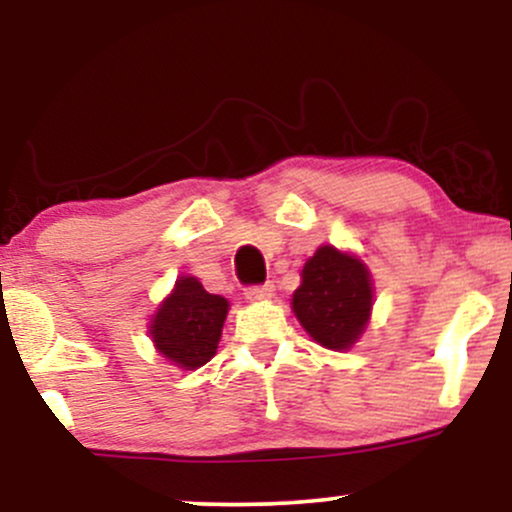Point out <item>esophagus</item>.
Segmentation results:
<instances>
[{
  "instance_id": "1",
  "label": "esophagus",
  "mask_w": 512,
  "mask_h": 512,
  "mask_svg": "<svg viewBox=\"0 0 512 512\" xmlns=\"http://www.w3.org/2000/svg\"><path fill=\"white\" fill-rule=\"evenodd\" d=\"M269 296H274L272 281H267V284L248 286V289H245V298H250V301H262V298H269Z\"/></svg>"
}]
</instances>
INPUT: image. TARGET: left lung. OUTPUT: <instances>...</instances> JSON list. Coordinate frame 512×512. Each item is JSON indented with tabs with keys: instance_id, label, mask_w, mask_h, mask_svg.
Instances as JSON below:
<instances>
[{
	"instance_id": "obj_1",
	"label": "left lung",
	"mask_w": 512,
	"mask_h": 512,
	"mask_svg": "<svg viewBox=\"0 0 512 512\" xmlns=\"http://www.w3.org/2000/svg\"><path fill=\"white\" fill-rule=\"evenodd\" d=\"M373 305L366 264L325 245L305 262L293 313L317 344L342 351L361 337Z\"/></svg>"
}]
</instances>
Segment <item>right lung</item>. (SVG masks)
<instances>
[{"mask_svg":"<svg viewBox=\"0 0 512 512\" xmlns=\"http://www.w3.org/2000/svg\"><path fill=\"white\" fill-rule=\"evenodd\" d=\"M228 301L204 291L195 276H180L151 322L158 354L185 370H195L216 354Z\"/></svg>","mask_w":512,"mask_h":512,"instance_id":"obj_1","label":"right lung"}]
</instances>
